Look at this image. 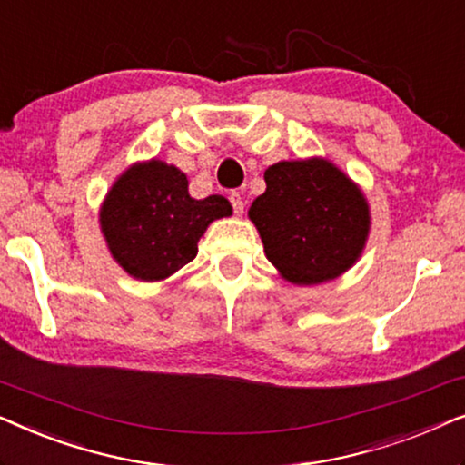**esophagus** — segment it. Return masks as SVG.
<instances>
[{
  "instance_id": "obj_1",
  "label": "esophagus",
  "mask_w": 465,
  "mask_h": 465,
  "mask_svg": "<svg viewBox=\"0 0 465 465\" xmlns=\"http://www.w3.org/2000/svg\"><path fill=\"white\" fill-rule=\"evenodd\" d=\"M228 199H231V205H232V209H234V213H237V215L243 213L245 203H243V196H241V193H237V190H232Z\"/></svg>"
}]
</instances>
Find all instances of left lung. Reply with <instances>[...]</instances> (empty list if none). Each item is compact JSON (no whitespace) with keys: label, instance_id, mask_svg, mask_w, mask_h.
<instances>
[{"label":"left lung","instance_id":"8db88e82","mask_svg":"<svg viewBox=\"0 0 465 465\" xmlns=\"http://www.w3.org/2000/svg\"><path fill=\"white\" fill-rule=\"evenodd\" d=\"M266 193L250 207L266 258L292 283L313 285L345 272L364 250L371 215L360 188L322 158L264 171Z\"/></svg>","mask_w":465,"mask_h":465}]
</instances>
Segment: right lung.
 <instances>
[{"instance_id":"add662e5","label":"right lung","mask_w":465,"mask_h":465,"mask_svg":"<svg viewBox=\"0 0 465 465\" xmlns=\"http://www.w3.org/2000/svg\"><path fill=\"white\" fill-rule=\"evenodd\" d=\"M231 213L224 196L196 201L180 169L150 161L131 167L114 183L101 207V231L129 275L158 282L194 260L205 228Z\"/></svg>"}]
</instances>
